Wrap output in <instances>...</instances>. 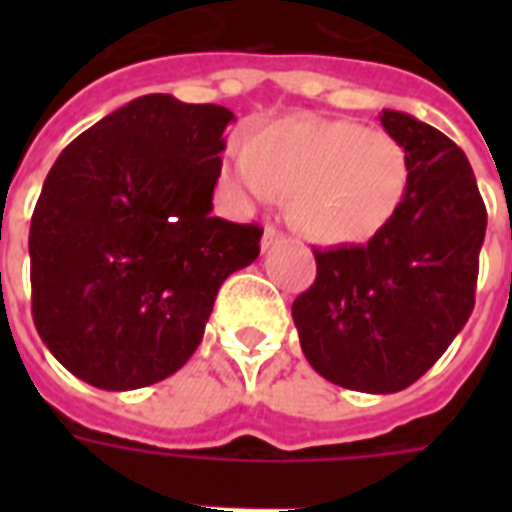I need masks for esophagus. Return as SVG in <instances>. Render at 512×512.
Returning <instances> with one entry per match:
<instances>
[{"mask_svg":"<svg viewBox=\"0 0 512 512\" xmlns=\"http://www.w3.org/2000/svg\"><path fill=\"white\" fill-rule=\"evenodd\" d=\"M279 239H281V233L276 231V228H271V225H268V228L263 231V239H260V249H263V252H268V249H271Z\"/></svg>","mask_w":512,"mask_h":512,"instance_id":"esophagus-1","label":"esophagus"}]
</instances>
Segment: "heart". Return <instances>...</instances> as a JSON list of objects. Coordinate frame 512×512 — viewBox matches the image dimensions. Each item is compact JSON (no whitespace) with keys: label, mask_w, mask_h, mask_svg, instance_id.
Wrapping results in <instances>:
<instances>
[{"label":"heart","mask_w":512,"mask_h":512,"mask_svg":"<svg viewBox=\"0 0 512 512\" xmlns=\"http://www.w3.org/2000/svg\"><path fill=\"white\" fill-rule=\"evenodd\" d=\"M223 183L244 201L289 191V215L324 244L372 239L406 196L409 159L388 132L356 122L289 116L244 135L223 162Z\"/></svg>","instance_id":"heart-1"}]
</instances>
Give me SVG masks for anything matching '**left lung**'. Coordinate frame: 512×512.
Here are the masks:
<instances>
[{
	"mask_svg": "<svg viewBox=\"0 0 512 512\" xmlns=\"http://www.w3.org/2000/svg\"><path fill=\"white\" fill-rule=\"evenodd\" d=\"M409 159L406 196L364 247L316 249V281L292 303L308 364L340 388L398 393L468 324L486 207L468 156L436 127L385 108Z\"/></svg>",
	"mask_w": 512,
	"mask_h": 512,
	"instance_id": "left-lung-1",
	"label": "left lung"
}]
</instances>
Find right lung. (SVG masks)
Here are the masks:
<instances>
[{
  "label": "right lung",
  "instance_id": "1",
  "mask_svg": "<svg viewBox=\"0 0 512 512\" xmlns=\"http://www.w3.org/2000/svg\"><path fill=\"white\" fill-rule=\"evenodd\" d=\"M223 106L143 95L63 148L28 233L31 313L50 353L100 390L175 374L217 289L260 255L257 225L212 217Z\"/></svg>",
  "mask_w": 512,
  "mask_h": 512
}]
</instances>
